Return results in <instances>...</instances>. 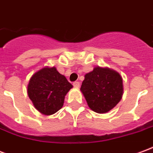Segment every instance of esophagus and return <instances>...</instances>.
Returning a JSON list of instances; mask_svg holds the SVG:
<instances>
[{
  "label": "esophagus",
  "instance_id": "esophagus-1",
  "mask_svg": "<svg viewBox=\"0 0 153 153\" xmlns=\"http://www.w3.org/2000/svg\"><path fill=\"white\" fill-rule=\"evenodd\" d=\"M73 85H74V88H79V86H80V83H79V82H78V81H77V82H74Z\"/></svg>",
  "mask_w": 153,
  "mask_h": 153
}]
</instances>
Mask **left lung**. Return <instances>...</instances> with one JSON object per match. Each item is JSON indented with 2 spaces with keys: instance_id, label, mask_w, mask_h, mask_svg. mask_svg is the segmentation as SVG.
<instances>
[{
  "instance_id": "obj_1",
  "label": "left lung",
  "mask_w": 153,
  "mask_h": 153,
  "mask_svg": "<svg viewBox=\"0 0 153 153\" xmlns=\"http://www.w3.org/2000/svg\"><path fill=\"white\" fill-rule=\"evenodd\" d=\"M80 90L90 109L104 114L113 109L121 100L123 79L115 70L96 66L84 75Z\"/></svg>"
}]
</instances>
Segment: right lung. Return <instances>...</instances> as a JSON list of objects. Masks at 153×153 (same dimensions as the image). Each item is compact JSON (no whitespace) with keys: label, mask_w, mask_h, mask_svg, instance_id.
<instances>
[{"label":"right lung","mask_w":153,"mask_h":153,"mask_svg":"<svg viewBox=\"0 0 153 153\" xmlns=\"http://www.w3.org/2000/svg\"><path fill=\"white\" fill-rule=\"evenodd\" d=\"M73 88L56 68L43 67L34 73L28 84V95L42 115H51L62 108L67 93Z\"/></svg>","instance_id":"obj_1"}]
</instances>
